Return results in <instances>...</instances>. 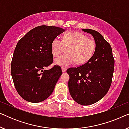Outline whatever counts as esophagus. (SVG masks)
Wrapping results in <instances>:
<instances>
[{"mask_svg": "<svg viewBox=\"0 0 129 129\" xmlns=\"http://www.w3.org/2000/svg\"><path fill=\"white\" fill-rule=\"evenodd\" d=\"M67 69L66 68H64V67H62L61 68V71H62V72H65L66 71Z\"/></svg>", "mask_w": 129, "mask_h": 129, "instance_id": "esophagus-1", "label": "esophagus"}]
</instances>
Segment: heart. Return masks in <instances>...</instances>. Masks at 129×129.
Listing matches in <instances>:
<instances>
[{
    "label": "heart",
    "instance_id": "obj_1",
    "mask_svg": "<svg viewBox=\"0 0 129 129\" xmlns=\"http://www.w3.org/2000/svg\"><path fill=\"white\" fill-rule=\"evenodd\" d=\"M67 47L66 53L54 60L55 64L68 66L76 63L83 64L90 60L96 50L94 40L87 35L78 31H69L63 35L62 40L55 38L51 43V51L54 57H57Z\"/></svg>",
    "mask_w": 129,
    "mask_h": 129
}]
</instances>
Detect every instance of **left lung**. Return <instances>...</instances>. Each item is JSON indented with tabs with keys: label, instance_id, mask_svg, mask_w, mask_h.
<instances>
[{
	"label": "left lung",
	"instance_id": "obj_1",
	"mask_svg": "<svg viewBox=\"0 0 129 129\" xmlns=\"http://www.w3.org/2000/svg\"><path fill=\"white\" fill-rule=\"evenodd\" d=\"M93 36L96 45L93 57L77 68L67 70L72 98L80 105H90L103 98L110 89L114 68L111 46L98 31L82 29Z\"/></svg>",
	"mask_w": 129,
	"mask_h": 129
}]
</instances>
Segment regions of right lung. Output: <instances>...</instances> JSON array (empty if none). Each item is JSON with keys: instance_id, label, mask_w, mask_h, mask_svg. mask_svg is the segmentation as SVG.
Masks as SVG:
<instances>
[{"instance_id": "1", "label": "right lung", "mask_w": 129, "mask_h": 129, "mask_svg": "<svg viewBox=\"0 0 129 129\" xmlns=\"http://www.w3.org/2000/svg\"><path fill=\"white\" fill-rule=\"evenodd\" d=\"M64 29L42 25L27 32L17 42L11 63V75L19 94L26 101L41 102L52 94L62 72L53 63L51 43Z\"/></svg>"}]
</instances>
